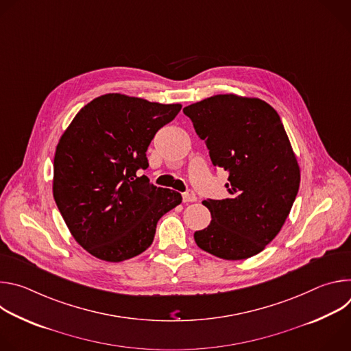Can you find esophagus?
Masks as SVG:
<instances>
[{"label": "esophagus", "instance_id": "1", "mask_svg": "<svg viewBox=\"0 0 351 351\" xmlns=\"http://www.w3.org/2000/svg\"><path fill=\"white\" fill-rule=\"evenodd\" d=\"M195 199H197V197L193 190H187L183 193V203H194Z\"/></svg>", "mask_w": 351, "mask_h": 351}]
</instances>
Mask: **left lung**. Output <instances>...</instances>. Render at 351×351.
Masks as SVG:
<instances>
[{
    "label": "left lung",
    "instance_id": "obj_1",
    "mask_svg": "<svg viewBox=\"0 0 351 351\" xmlns=\"http://www.w3.org/2000/svg\"><path fill=\"white\" fill-rule=\"evenodd\" d=\"M215 168L229 172V195L204 199L210 225L197 245L222 260H245L280 232L300 186V167L278 112L254 97L217 94L183 108Z\"/></svg>",
    "mask_w": 351,
    "mask_h": 351
}]
</instances>
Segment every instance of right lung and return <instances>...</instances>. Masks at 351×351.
<instances>
[{
    "label": "right lung",
    "mask_w": 351,
    "mask_h": 351,
    "mask_svg": "<svg viewBox=\"0 0 351 351\" xmlns=\"http://www.w3.org/2000/svg\"><path fill=\"white\" fill-rule=\"evenodd\" d=\"M121 93L84 106L62 133L53 194L73 239L98 260L121 263L152 245L160 218L182 195L137 176L156 133L180 111Z\"/></svg>",
    "instance_id": "obj_1"
}]
</instances>
